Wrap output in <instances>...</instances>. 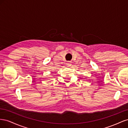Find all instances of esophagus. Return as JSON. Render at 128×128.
Instances as JSON below:
<instances>
[{"mask_svg": "<svg viewBox=\"0 0 128 128\" xmlns=\"http://www.w3.org/2000/svg\"><path fill=\"white\" fill-rule=\"evenodd\" d=\"M67 64L68 66V67L72 65V62H71L70 61H68L67 63Z\"/></svg>", "mask_w": 128, "mask_h": 128, "instance_id": "esophagus-1", "label": "esophagus"}]
</instances>
